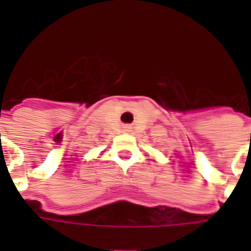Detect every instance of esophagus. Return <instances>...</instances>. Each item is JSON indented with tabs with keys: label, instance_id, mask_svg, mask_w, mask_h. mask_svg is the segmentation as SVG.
<instances>
[{
	"label": "esophagus",
	"instance_id": "esophagus-1",
	"mask_svg": "<svg viewBox=\"0 0 251 251\" xmlns=\"http://www.w3.org/2000/svg\"><path fill=\"white\" fill-rule=\"evenodd\" d=\"M124 130H125V131H130V126H127V125L124 126Z\"/></svg>",
	"mask_w": 251,
	"mask_h": 251
}]
</instances>
